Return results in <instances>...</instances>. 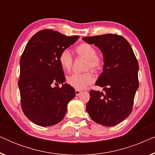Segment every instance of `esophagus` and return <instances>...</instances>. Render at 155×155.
I'll list each match as a JSON object with an SVG mask.
<instances>
[{"mask_svg": "<svg viewBox=\"0 0 155 155\" xmlns=\"http://www.w3.org/2000/svg\"><path fill=\"white\" fill-rule=\"evenodd\" d=\"M81 92H82V91L78 90H75V94H76V95H77V96H79V95L81 94Z\"/></svg>", "mask_w": 155, "mask_h": 155, "instance_id": "1", "label": "esophagus"}]
</instances>
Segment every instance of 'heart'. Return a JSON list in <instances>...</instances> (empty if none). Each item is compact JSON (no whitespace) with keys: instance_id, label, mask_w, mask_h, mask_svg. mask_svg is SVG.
Instances as JSON below:
<instances>
[{"instance_id":"obj_1","label":"heart","mask_w":155,"mask_h":155,"mask_svg":"<svg viewBox=\"0 0 155 155\" xmlns=\"http://www.w3.org/2000/svg\"><path fill=\"white\" fill-rule=\"evenodd\" d=\"M75 52L78 56L87 59L86 69L91 68L92 71H97L103 66L104 61L101 57L97 55V51L91 44L82 43L75 48ZM59 62L62 68L65 71H69L73 64V58L68 51L64 50L59 56ZM94 81V77L91 72L78 74H72L67 78L68 84L77 89L83 90L87 86Z\"/></svg>"}]
</instances>
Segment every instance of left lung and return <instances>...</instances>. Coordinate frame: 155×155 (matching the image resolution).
<instances>
[{
  "label": "left lung",
  "instance_id": "1",
  "mask_svg": "<svg viewBox=\"0 0 155 155\" xmlns=\"http://www.w3.org/2000/svg\"><path fill=\"white\" fill-rule=\"evenodd\" d=\"M82 39L101 50L104 63L95 83L103 87L104 92L91 90L86 110L97 124L116 126L132 111L139 87L137 58L128 41L120 35L107 34Z\"/></svg>",
  "mask_w": 155,
  "mask_h": 155
}]
</instances>
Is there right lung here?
Here are the masks:
<instances>
[{
    "mask_svg": "<svg viewBox=\"0 0 155 155\" xmlns=\"http://www.w3.org/2000/svg\"><path fill=\"white\" fill-rule=\"evenodd\" d=\"M78 38L44 29L29 39L21 56L18 81L21 107L25 115L38 126L61 122L68 104L75 96L73 87L63 83L65 78L58 58ZM54 83H62V87H52Z\"/></svg>",
    "mask_w": 155,
    "mask_h": 155,
    "instance_id": "obj_1",
    "label": "right lung"
}]
</instances>
